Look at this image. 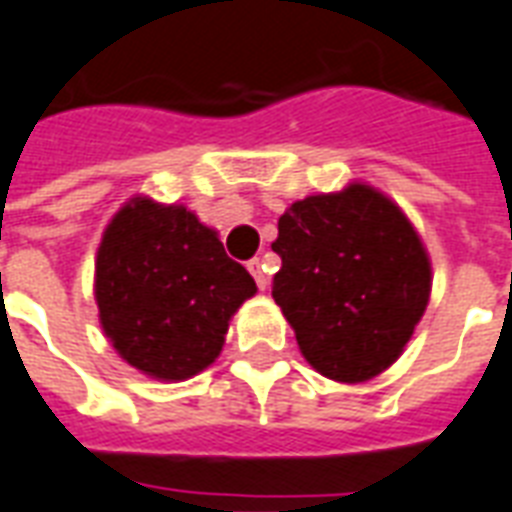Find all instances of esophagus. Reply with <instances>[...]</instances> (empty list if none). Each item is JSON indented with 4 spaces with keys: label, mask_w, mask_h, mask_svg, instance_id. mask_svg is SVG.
Returning <instances> with one entry per match:
<instances>
[{
    "label": "esophagus",
    "mask_w": 512,
    "mask_h": 512,
    "mask_svg": "<svg viewBox=\"0 0 512 512\" xmlns=\"http://www.w3.org/2000/svg\"><path fill=\"white\" fill-rule=\"evenodd\" d=\"M248 270H251V275L256 278V286H259L261 291L270 286V278H267V270H264V261L251 259L248 261Z\"/></svg>",
    "instance_id": "34e87169"
}]
</instances>
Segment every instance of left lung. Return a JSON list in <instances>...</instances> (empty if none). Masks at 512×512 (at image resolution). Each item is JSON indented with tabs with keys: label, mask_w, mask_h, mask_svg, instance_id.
Masks as SVG:
<instances>
[{
	"label": "left lung",
	"mask_w": 512,
	"mask_h": 512,
	"mask_svg": "<svg viewBox=\"0 0 512 512\" xmlns=\"http://www.w3.org/2000/svg\"><path fill=\"white\" fill-rule=\"evenodd\" d=\"M272 297L307 364L364 383L402 356L432 294V261L405 210L370 183L294 202L272 242Z\"/></svg>",
	"instance_id": "left-lung-1"
}]
</instances>
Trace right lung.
<instances>
[{
	"mask_svg": "<svg viewBox=\"0 0 512 512\" xmlns=\"http://www.w3.org/2000/svg\"><path fill=\"white\" fill-rule=\"evenodd\" d=\"M256 294L218 232L186 205L134 194L102 232L94 299L115 353L153 380L178 383L224 351L232 315Z\"/></svg>",
	"mask_w": 512,
	"mask_h": 512,
	"instance_id": "right-lung-1",
	"label": "right lung"
}]
</instances>
